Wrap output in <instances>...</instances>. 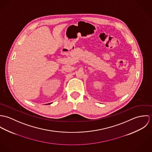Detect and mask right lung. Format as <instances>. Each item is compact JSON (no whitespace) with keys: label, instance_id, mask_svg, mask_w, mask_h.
Masks as SVG:
<instances>
[{"label":"right lung","instance_id":"right-lung-1","mask_svg":"<svg viewBox=\"0 0 152 152\" xmlns=\"http://www.w3.org/2000/svg\"><path fill=\"white\" fill-rule=\"evenodd\" d=\"M50 104H51V103H50Z\"/></svg>","mask_w":152,"mask_h":152}]
</instances>
